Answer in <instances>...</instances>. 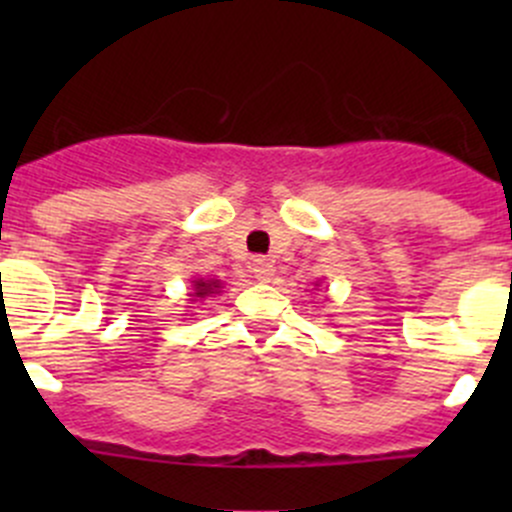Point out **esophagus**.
<instances>
[{
	"label": "esophagus",
	"instance_id": "34e87169",
	"mask_svg": "<svg viewBox=\"0 0 512 512\" xmlns=\"http://www.w3.org/2000/svg\"><path fill=\"white\" fill-rule=\"evenodd\" d=\"M272 272H275V267H272L270 260H265V257H255V260H252V275L260 282H270Z\"/></svg>",
	"mask_w": 512,
	"mask_h": 512
}]
</instances>
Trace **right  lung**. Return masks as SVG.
I'll return each instance as SVG.
<instances>
[{
  "mask_svg": "<svg viewBox=\"0 0 512 512\" xmlns=\"http://www.w3.org/2000/svg\"><path fill=\"white\" fill-rule=\"evenodd\" d=\"M220 289V282L218 280H195V292L193 297H213V294H218Z\"/></svg>",
  "mask_w": 512,
  "mask_h": 512,
  "instance_id": "add662e5",
  "label": "right lung"
}]
</instances>
